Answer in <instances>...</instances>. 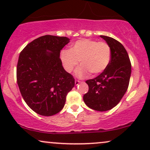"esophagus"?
<instances>
[{"label": "esophagus", "mask_w": 150, "mask_h": 150, "mask_svg": "<svg viewBox=\"0 0 150 150\" xmlns=\"http://www.w3.org/2000/svg\"><path fill=\"white\" fill-rule=\"evenodd\" d=\"M80 83H81L80 81H79V80H76L75 81V85H76V86H78V85Z\"/></svg>", "instance_id": "esophagus-1"}]
</instances>
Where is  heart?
<instances>
[{"label":"heart","mask_w":150,"mask_h":150,"mask_svg":"<svg viewBox=\"0 0 150 150\" xmlns=\"http://www.w3.org/2000/svg\"><path fill=\"white\" fill-rule=\"evenodd\" d=\"M111 58V49L107 42H98L89 39H81L76 41L69 50H62L60 60L66 71L71 73L78 66H81L76 74L79 78L92 73L99 74L108 66Z\"/></svg>","instance_id":"heart-1"}]
</instances>
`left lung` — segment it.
I'll return each mask as SVG.
<instances>
[{
	"mask_svg": "<svg viewBox=\"0 0 150 150\" xmlns=\"http://www.w3.org/2000/svg\"><path fill=\"white\" fill-rule=\"evenodd\" d=\"M100 37L111 49L110 62L98 76L86 81L89 90L83 95V101L93 110L106 111L115 106L128 89L132 64L126 49L120 42L110 37Z\"/></svg>",
	"mask_w": 150,
	"mask_h": 150,
	"instance_id": "8db88e82",
	"label": "left lung"
}]
</instances>
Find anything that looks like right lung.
<instances>
[{
    "mask_svg": "<svg viewBox=\"0 0 150 150\" xmlns=\"http://www.w3.org/2000/svg\"><path fill=\"white\" fill-rule=\"evenodd\" d=\"M69 42L66 37L47 35L34 40L20 53L18 88L28 106L39 115L51 116L60 112L74 86L73 76L64 69L60 58V51Z\"/></svg>",
    "mask_w": 150,
    "mask_h": 150,
    "instance_id": "1",
    "label": "right lung"
}]
</instances>
